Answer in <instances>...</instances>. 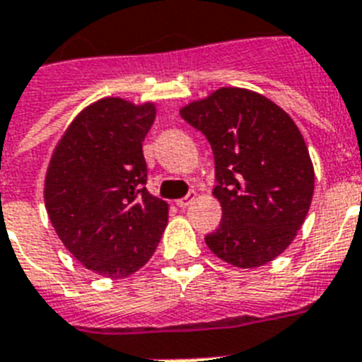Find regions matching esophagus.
Listing matches in <instances>:
<instances>
[{
  "mask_svg": "<svg viewBox=\"0 0 362 362\" xmlns=\"http://www.w3.org/2000/svg\"><path fill=\"white\" fill-rule=\"evenodd\" d=\"M193 199H195V191H189L186 197H182V199L176 200V206H178V208H187V206L193 202Z\"/></svg>",
  "mask_w": 362,
  "mask_h": 362,
  "instance_id": "1",
  "label": "esophagus"
}]
</instances>
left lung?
Listing matches in <instances>:
<instances>
[{
  "label": "left lung",
  "instance_id": "obj_1",
  "mask_svg": "<svg viewBox=\"0 0 362 362\" xmlns=\"http://www.w3.org/2000/svg\"><path fill=\"white\" fill-rule=\"evenodd\" d=\"M180 115L214 151L223 221L204 238L209 250L241 269L278 257L296 238L315 189L298 127L265 95L243 88H221Z\"/></svg>",
  "mask_w": 362,
  "mask_h": 362
}]
</instances>
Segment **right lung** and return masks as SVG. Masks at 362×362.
I'll list each match as a JSON object with an SVG mask.
<instances>
[{"instance_id":"add662e5","label":"right lung","mask_w":362,"mask_h":362,"mask_svg":"<svg viewBox=\"0 0 362 362\" xmlns=\"http://www.w3.org/2000/svg\"><path fill=\"white\" fill-rule=\"evenodd\" d=\"M153 103L106 97L71 121L45 175V208L75 259L106 278H124L151 259L169 206L147 191L145 136Z\"/></svg>"}]
</instances>
